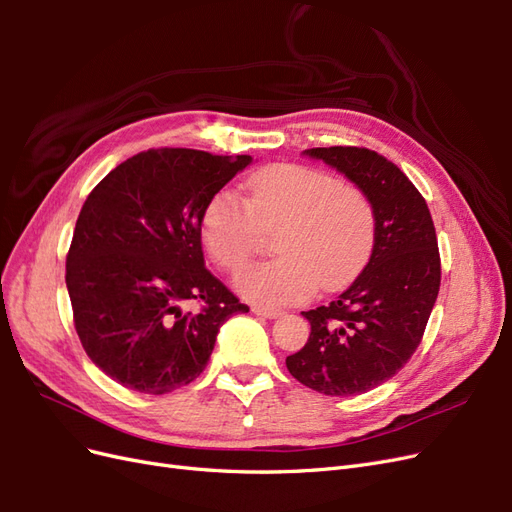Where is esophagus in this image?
Instances as JSON below:
<instances>
[{
    "mask_svg": "<svg viewBox=\"0 0 512 512\" xmlns=\"http://www.w3.org/2000/svg\"><path fill=\"white\" fill-rule=\"evenodd\" d=\"M252 312L256 314V316H262V318H280L284 312L282 309H273V307H262V305H254L252 307Z\"/></svg>",
    "mask_w": 512,
    "mask_h": 512,
    "instance_id": "1",
    "label": "esophagus"
}]
</instances>
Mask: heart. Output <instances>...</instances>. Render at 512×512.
I'll return each mask as SVG.
<instances>
[{"mask_svg":"<svg viewBox=\"0 0 512 512\" xmlns=\"http://www.w3.org/2000/svg\"><path fill=\"white\" fill-rule=\"evenodd\" d=\"M247 203L220 190L203 213V239L211 258L239 271L254 258L262 230H273L280 254L245 269L237 288L265 307L307 301L322 290L350 282L376 241L374 205L361 188L337 181L327 170L277 164L245 181Z\"/></svg>","mask_w":512,"mask_h":512,"instance_id":"obj_1","label":"heart"}]
</instances>
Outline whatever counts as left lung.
I'll return each instance as SVG.
<instances>
[{"label": "left lung", "instance_id": "left-lung-1", "mask_svg": "<svg viewBox=\"0 0 512 512\" xmlns=\"http://www.w3.org/2000/svg\"><path fill=\"white\" fill-rule=\"evenodd\" d=\"M344 173L376 213L367 267L329 305L303 312L307 344L286 367L318 393L348 397L376 389L404 367L421 344L440 290V252L425 198L380 153L365 147L305 151Z\"/></svg>", "mask_w": 512, "mask_h": 512}]
</instances>
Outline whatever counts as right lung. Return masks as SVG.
I'll return each instance as SVG.
<instances>
[{"label":"right lung","mask_w":512,"mask_h":512,"mask_svg":"<svg viewBox=\"0 0 512 512\" xmlns=\"http://www.w3.org/2000/svg\"><path fill=\"white\" fill-rule=\"evenodd\" d=\"M252 156L162 147L121 162L76 220L66 256L74 329L91 361L126 389L164 395L196 380L241 303L205 267L209 200ZM201 303L198 313L182 305Z\"/></svg>","instance_id":"1"}]
</instances>
